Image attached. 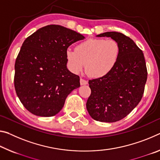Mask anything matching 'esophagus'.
<instances>
[{
	"label": "esophagus",
	"instance_id": "esophagus-1",
	"mask_svg": "<svg viewBox=\"0 0 160 160\" xmlns=\"http://www.w3.org/2000/svg\"><path fill=\"white\" fill-rule=\"evenodd\" d=\"M80 85H87L88 84V81L84 80V79H82V78H80Z\"/></svg>",
	"mask_w": 160,
	"mask_h": 160
}]
</instances>
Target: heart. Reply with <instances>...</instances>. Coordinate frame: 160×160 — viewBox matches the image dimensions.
<instances>
[{
	"label": "heart",
	"mask_w": 160,
	"mask_h": 160,
	"mask_svg": "<svg viewBox=\"0 0 160 160\" xmlns=\"http://www.w3.org/2000/svg\"><path fill=\"white\" fill-rule=\"evenodd\" d=\"M120 55V47L115 40L90 38L78 43L75 50L68 49L65 58L71 72L78 74L85 68L91 77L108 75L116 66Z\"/></svg>",
	"instance_id": "obj_1"
}]
</instances>
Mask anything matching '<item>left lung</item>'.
Masks as SVG:
<instances>
[{"label": "left lung", "mask_w": 160, "mask_h": 160, "mask_svg": "<svg viewBox=\"0 0 160 160\" xmlns=\"http://www.w3.org/2000/svg\"><path fill=\"white\" fill-rule=\"evenodd\" d=\"M96 36L116 40L120 55L108 75L89 80L91 95L86 108L95 120L114 122L125 118L140 102L148 78L145 60L135 42L121 32H105Z\"/></svg>", "instance_id": "obj_1"}]
</instances>
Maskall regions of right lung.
Masks as SVG:
<instances>
[{
    "instance_id": "1",
    "label": "right lung",
    "mask_w": 160,
    "mask_h": 160,
    "mask_svg": "<svg viewBox=\"0 0 160 160\" xmlns=\"http://www.w3.org/2000/svg\"><path fill=\"white\" fill-rule=\"evenodd\" d=\"M82 35L58 25L41 28L25 40L15 64V89L30 112L54 116L65 99L80 86V77L67 68L65 51Z\"/></svg>"
}]
</instances>
